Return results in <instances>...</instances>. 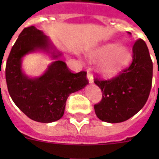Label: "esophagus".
Masks as SVG:
<instances>
[{
	"instance_id": "34e87169",
	"label": "esophagus",
	"mask_w": 159,
	"mask_h": 159,
	"mask_svg": "<svg viewBox=\"0 0 159 159\" xmlns=\"http://www.w3.org/2000/svg\"><path fill=\"white\" fill-rule=\"evenodd\" d=\"M87 78H88V82H89V84H92V83H93V75H92V73L89 72V71H88V74H87Z\"/></svg>"
}]
</instances>
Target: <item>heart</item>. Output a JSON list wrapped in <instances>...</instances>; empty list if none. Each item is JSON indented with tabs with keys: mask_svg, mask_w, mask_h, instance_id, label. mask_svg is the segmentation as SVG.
Instances as JSON below:
<instances>
[{
	"mask_svg": "<svg viewBox=\"0 0 159 159\" xmlns=\"http://www.w3.org/2000/svg\"><path fill=\"white\" fill-rule=\"evenodd\" d=\"M89 58L92 61L101 60L98 71L102 76L111 78L119 75L130 64L133 53L127 46L108 43L93 50Z\"/></svg>",
	"mask_w": 159,
	"mask_h": 159,
	"instance_id": "heart-1",
	"label": "heart"
}]
</instances>
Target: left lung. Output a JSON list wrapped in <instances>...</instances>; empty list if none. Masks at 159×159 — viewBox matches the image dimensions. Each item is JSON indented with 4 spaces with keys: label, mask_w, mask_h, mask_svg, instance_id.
<instances>
[{
    "label": "left lung",
    "mask_w": 159,
    "mask_h": 159,
    "mask_svg": "<svg viewBox=\"0 0 159 159\" xmlns=\"http://www.w3.org/2000/svg\"><path fill=\"white\" fill-rule=\"evenodd\" d=\"M128 34L131 35L128 32ZM133 61L128 68L108 80L95 79L102 99L94 106L97 117L103 122H124L141 110L147 102L152 85L153 63L145 41L133 46Z\"/></svg>",
    "instance_id": "left-lung-1"
}]
</instances>
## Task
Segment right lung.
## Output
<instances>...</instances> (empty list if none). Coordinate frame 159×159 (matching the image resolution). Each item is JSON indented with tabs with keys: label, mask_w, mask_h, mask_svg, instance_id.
I'll use <instances>...</instances> for the list:
<instances>
[{
	"label": "right lung",
	"mask_w": 159,
	"mask_h": 159,
	"mask_svg": "<svg viewBox=\"0 0 159 159\" xmlns=\"http://www.w3.org/2000/svg\"><path fill=\"white\" fill-rule=\"evenodd\" d=\"M36 51L48 53L54 61L40 77L31 78L22 69V60ZM62 55L34 26L25 28L11 49L5 68L8 92L20 110L34 121L59 120L64 116L67 97L88 84L86 71L71 72L60 60Z\"/></svg>",
	"instance_id": "right-lung-1"
}]
</instances>
